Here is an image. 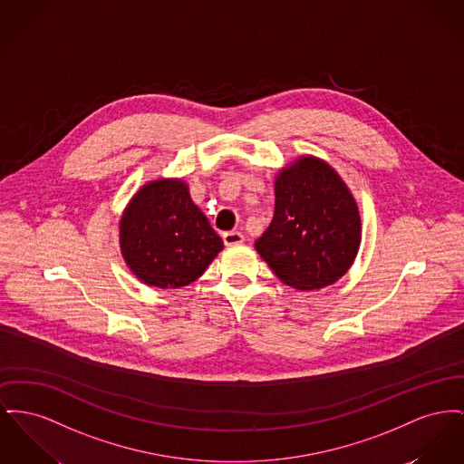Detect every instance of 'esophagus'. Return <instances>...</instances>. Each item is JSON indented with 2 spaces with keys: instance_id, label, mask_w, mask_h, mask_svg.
Listing matches in <instances>:
<instances>
[{
  "instance_id": "34e87169",
  "label": "esophagus",
  "mask_w": 464,
  "mask_h": 464,
  "mask_svg": "<svg viewBox=\"0 0 464 464\" xmlns=\"http://www.w3.org/2000/svg\"><path fill=\"white\" fill-rule=\"evenodd\" d=\"M222 242L226 246H238L244 242V235L240 231H227L222 235Z\"/></svg>"
}]
</instances>
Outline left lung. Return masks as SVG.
<instances>
[{"label":"left lung","instance_id":"1","mask_svg":"<svg viewBox=\"0 0 464 464\" xmlns=\"http://www.w3.org/2000/svg\"><path fill=\"white\" fill-rule=\"evenodd\" d=\"M361 244L354 198L338 173L315 158L280 171L275 212L256 250L287 285L312 291L347 272Z\"/></svg>","mask_w":464,"mask_h":464}]
</instances>
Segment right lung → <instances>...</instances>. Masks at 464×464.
Wrapping results in <instances>:
<instances>
[{
    "label": "right lung",
    "instance_id": "1",
    "mask_svg": "<svg viewBox=\"0 0 464 464\" xmlns=\"http://www.w3.org/2000/svg\"><path fill=\"white\" fill-rule=\"evenodd\" d=\"M222 246L180 180L147 184L121 220V250L128 266L141 282L161 289L194 282Z\"/></svg>",
    "mask_w": 464,
    "mask_h": 464
}]
</instances>
